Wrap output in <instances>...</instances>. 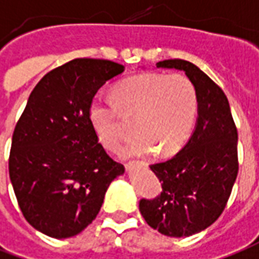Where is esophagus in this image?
<instances>
[{
	"mask_svg": "<svg viewBox=\"0 0 259 259\" xmlns=\"http://www.w3.org/2000/svg\"><path fill=\"white\" fill-rule=\"evenodd\" d=\"M132 165H133V162H127V164H126V168H130Z\"/></svg>",
	"mask_w": 259,
	"mask_h": 259,
	"instance_id": "obj_1",
	"label": "esophagus"
}]
</instances>
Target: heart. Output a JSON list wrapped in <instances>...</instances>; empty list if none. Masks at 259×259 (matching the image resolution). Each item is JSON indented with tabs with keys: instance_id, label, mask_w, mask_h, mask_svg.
<instances>
[{
	"instance_id": "obj_1",
	"label": "heart",
	"mask_w": 259,
	"mask_h": 259,
	"mask_svg": "<svg viewBox=\"0 0 259 259\" xmlns=\"http://www.w3.org/2000/svg\"><path fill=\"white\" fill-rule=\"evenodd\" d=\"M116 102L95 97L90 104V122L98 140L116 150L127 133L125 117L135 119L136 136L122 155H172L191 135L198 97L184 74L143 73L124 78L113 88Z\"/></svg>"
}]
</instances>
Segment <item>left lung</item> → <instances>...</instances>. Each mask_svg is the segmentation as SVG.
<instances>
[{"label": "left lung", "instance_id": "obj_1", "mask_svg": "<svg viewBox=\"0 0 259 259\" xmlns=\"http://www.w3.org/2000/svg\"><path fill=\"white\" fill-rule=\"evenodd\" d=\"M157 67L185 71L198 97V122L189 142L171 160L150 165L162 191L142 199L150 227L169 237H189L207 229L223 213L238 174L237 127L223 90L200 68L181 59Z\"/></svg>", "mask_w": 259, "mask_h": 259}]
</instances>
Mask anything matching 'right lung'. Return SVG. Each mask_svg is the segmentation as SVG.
<instances>
[{"label": "right lung", "instance_id": "right-lung-1", "mask_svg": "<svg viewBox=\"0 0 259 259\" xmlns=\"http://www.w3.org/2000/svg\"><path fill=\"white\" fill-rule=\"evenodd\" d=\"M123 71L115 61L74 59L49 71L29 95L12 135L10 178L23 218L46 236L81 233L124 172L88 116L99 88Z\"/></svg>", "mask_w": 259, "mask_h": 259}]
</instances>
